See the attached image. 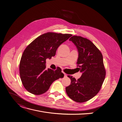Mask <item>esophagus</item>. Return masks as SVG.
Returning a JSON list of instances; mask_svg holds the SVG:
<instances>
[{"instance_id":"esophagus-1","label":"esophagus","mask_w":122,"mask_h":122,"mask_svg":"<svg viewBox=\"0 0 122 122\" xmlns=\"http://www.w3.org/2000/svg\"><path fill=\"white\" fill-rule=\"evenodd\" d=\"M63 74H64V77H67V75H66V74L65 73H63Z\"/></svg>"}]
</instances>
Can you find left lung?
<instances>
[{"label": "left lung", "instance_id": "left-lung-1", "mask_svg": "<svg viewBox=\"0 0 122 122\" xmlns=\"http://www.w3.org/2000/svg\"><path fill=\"white\" fill-rule=\"evenodd\" d=\"M69 41L77 47V64L82 74L77 80L68 76L71 82L66 87V92L74 101L83 103L96 96L101 88L106 75L103 56L97 47L87 38L73 36Z\"/></svg>", "mask_w": 122, "mask_h": 122}]
</instances>
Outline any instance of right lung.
Instances as JSON below:
<instances>
[{
    "mask_svg": "<svg viewBox=\"0 0 122 122\" xmlns=\"http://www.w3.org/2000/svg\"><path fill=\"white\" fill-rule=\"evenodd\" d=\"M71 36L69 34L48 32L26 47L19 64L20 78L26 90L36 95L44 94L54 81L64 77L59 67L55 71L46 69V60L54 56L58 47Z\"/></svg>",
    "mask_w": 122,
    "mask_h": 122,
    "instance_id": "obj_1",
    "label": "right lung"
}]
</instances>
